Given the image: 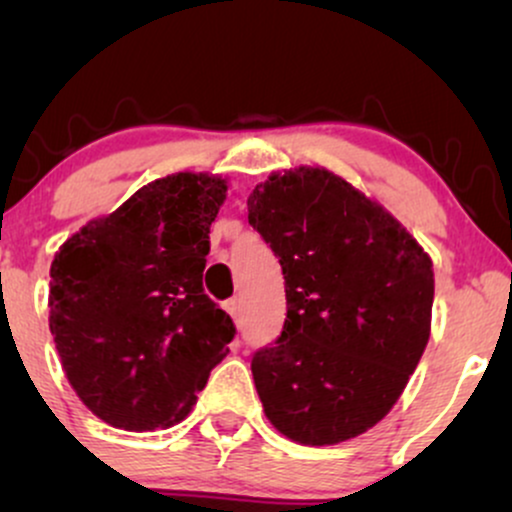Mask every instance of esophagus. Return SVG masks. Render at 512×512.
<instances>
[{
	"mask_svg": "<svg viewBox=\"0 0 512 512\" xmlns=\"http://www.w3.org/2000/svg\"><path fill=\"white\" fill-rule=\"evenodd\" d=\"M223 308H226V313L231 315L233 320L238 322V317H240V305H238L236 298H231V301H226V303H223Z\"/></svg>",
	"mask_w": 512,
	"mask_h": 512,
	"instance_id": "esophagus-1",
	"label": "esophagus"
}]
</instances>
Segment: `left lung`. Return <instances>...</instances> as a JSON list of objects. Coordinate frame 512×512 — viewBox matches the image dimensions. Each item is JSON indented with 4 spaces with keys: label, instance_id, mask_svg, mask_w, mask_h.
I'll list each match as a JSON object with an SVG mask.
<instances>
[{
    "label": "left lung",
    "instance_id": "obj_1",
    "mask_svg": "<svg viewBox=\"0 0 512 512\" xmlns=\"http://www.w3.org/2000/svg\"><path fill=\"white\" fill-rule=\"evenodd\" d=\"M248 221L286 279L284 330L252 356L264 414L303 445L361 436L395 407L431 337V257L327 168L269 175Z\"/></svg>",
    "mask_w": 512,
    "mask_h": 512
}]
</instances>
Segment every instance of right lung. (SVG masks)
Here are the masks:
<instances>
[{
  "instance_id": "obj_1",
  "label": "right lung",
  "mask_w": 512,
  "mask_h": 512,
  "mask_svg": "<svg viewBox=\"0 0 512 512\" xmlns=\"http://www.w3.org/2000/svg\"><path fill=\"white\" fill-rule=\"evenodd\" d=\"M226 180L175 173L67 238L50 267V332L69 385L125 431L180 424L228 354L233 320L202 289Z\"/></svg>"
}]
</instances>
